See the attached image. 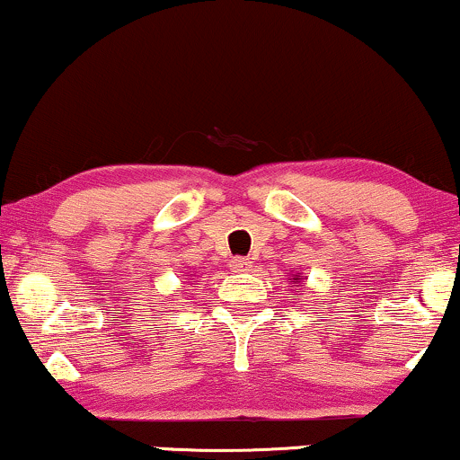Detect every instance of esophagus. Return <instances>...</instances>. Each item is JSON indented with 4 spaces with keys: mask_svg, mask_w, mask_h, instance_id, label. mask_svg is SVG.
<instances>
[{
    "mask_svg": "<svg viewBox=\"0 0 460 460\" xmlns=\"http://www.w3.org/2000/svg\"><path fill=\"white\" fill-rule=\"evenodd\" d=\"M250 267H252V263H250L248 259H242V257L234 259V271H248Z\"/></svg>",
    "mask_w": 460,
    "mask_h": 460,
    "instance_id": "esophagus-1",
    "label": "esophagus"
}]
</instances>
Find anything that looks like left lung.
<instances>
[{"instance_id":"8db88e82","label":"left lung","mask_w":460,"mask_h":460,"mask_svg":"<svg viewBox=\"0 0 460 460\" xmlns=\"http://www.w3.org/2000/svg\"><path fill=\"white\" fill-rule=\"evenodd\" d=\"M293 280H301V278H293Z\"/></svg>"}]
</instances>
